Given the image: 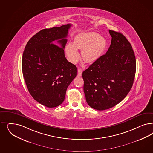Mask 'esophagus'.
Masks as SVG:
<instances>
[{
	"mask_svg": "<svg viewBox=\"0 0 153 153\" xmlns=\"http://www.w3.org/2000/svg\"><path fill=\"white\" fill-rule=\"evenodd\" d=\"M83 72V70L82 69H78V76H82V74Z\"/></svg>",
	"mask_w": 153,
	"mask_h": 153,
	"instance_id": "34e87169",
	"label": "esophagus"
}]
</instances>
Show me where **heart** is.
Returning a JSON list of instances; mask_svg holds the SVG:
<instances>
[{
  "mask_svg": "<svg viewBox=\"0 0 153 153\" xmlns=\"http://www.w3.org/2000/svg\"><path fill=\"white\" fill-rule=\"evenodd\" d=\"M106 45V40L98 33H80L75 37L73 44L69 43L66 45L65 52L69 61L75 64L79 59L77 49H82L81 54L83 59L87 62L92 63L101 56Z\"/></svg>",
  "mask_w": 153,
  "mask_h": 153,
  "instance_id": "obj_1",
  "label": "heart"
}]
</instances>
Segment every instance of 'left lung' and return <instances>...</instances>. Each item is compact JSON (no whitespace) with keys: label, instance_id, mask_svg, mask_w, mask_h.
Listing matches in <instances>:
<instances>
[{"label":"left lung","instance_id":"left-lung-1","mask_svg":"<svg viewBox=\"0 0 153 153\" xmlns=\"http://www.w3.org/2000/svg\"><path fill=\"white\" fill-rule=\"evenodd\" d=\"M108 31L112 38L106 54L82 73L86 101L97 110L111 108L120 102L132 88L136 73L132 45L122 33Z\"/></svg>","mask_w":153,"mask_h":153}]
</instances>
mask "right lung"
I'll return each instance as SVG.
<instances>
[{"mask_svg": "<svg viewBox=\"0 0 153 153\" xmlns=\"http://www.w3.org/2000/svg\"><path fill=\"white\" fill-rule=\"evenodd\" d=\"M71 26L40 30L29 40L23 53L22 70L28 91L35 100L49 108L63 102L66 89L77 75V68L64 54ZM55 40L61 47L53 43Z\"/></svg>", "mask_w": 153, "mask_h": 153, "instance_id": "right-lung-1", "label": "right lung"}]
</instances>
